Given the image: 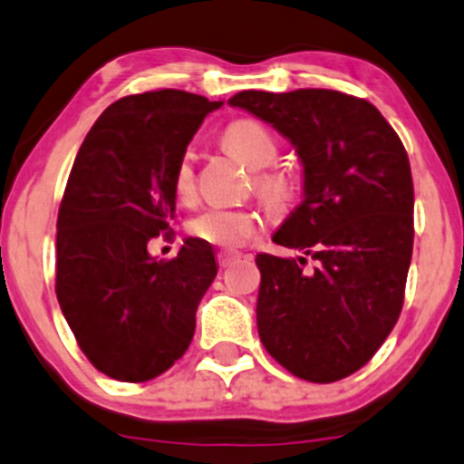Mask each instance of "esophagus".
<instances>
[{"label":"esophagus","instance_id":"obj_1","mask_svg":"<svg viewBox=\"0 0 464 464\" xmlns=\"http://www.w3.org/2000/svg\"><path fill=\"white\" fill-rule=\"evenodd\" d=\"M237 256H238L237 252H232V250H221V252L217 254L218 266H221V267H227V266H230L232 261H237Z\"/></svg>","mask_w":464,"mask_h":464}]
</instances>
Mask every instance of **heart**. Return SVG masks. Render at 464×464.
Masks as SVG:
<instances>
[{"label": "heart", "instance_id": "heart-1", "mask_svg": "<svg viewBox=\"0 0 464 464\" xmlns=\"http://www.w3.org/2000/svg\"><path fill=\"white\" fill-rule=\"evenodd\" d=\"M223 141L230 150L241 157L247 166L256 172V190L270 203L272 208L281 210L294 197V181L290 174L281 170H261L270 166L276 159L278 143L276 137L266 123L254 119L234 121L223 132ZM172 188L179 198L192 197L194 192V150L181 152L172 174ZM263 227V217L252 208H232V206H208L197 212L188 221V230L194 238L218 247H241L252 241Z\"/></svg>", "mask_w": 464, "mask_h": 464}]
</instances>
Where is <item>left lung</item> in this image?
<instances>
[{
  "instance_id": "left-lung-1",
  "label": "left lung",
  "mask_w": 464,
  "mask_h": 464,
  "mask_svg": "<svg viewBox=\"0 0 464 464\" xmlns=\"http://www.w3.org/2000/svg\"><path fill=\"white\" fill-rule=\"evenodd\" d=\"M272 123L303 163V201L258 254L256 325L276 362L310 382L358 372L401 316L413 247L405 146L365 99L323 88L243 91L230 99ZM305 256L317 266L304 270Z\"/></svg>"
}]
</instances>
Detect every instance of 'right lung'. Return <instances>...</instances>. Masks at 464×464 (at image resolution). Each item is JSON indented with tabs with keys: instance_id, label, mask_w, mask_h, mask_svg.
<instances>
[{
	"instance_id": "add662e5",
	"label": "right lung",
	"mask_w": 464,
	"mask_h": 464,
	"mask_svg": "<svg viewBox=\"0 0 464 464\" xmlns=\"http://www.w3.org/2000/svg\"><path fill=\"white\" fill-rule=\"evenodd\" d=\"M221 102L186 91L111 103L83 139L57 217V301L88 361L121 382H146L186 353L197 307L217 276L210 243L186 238L170 261L172 174Z\"/></svg>"
}]
</instances>
